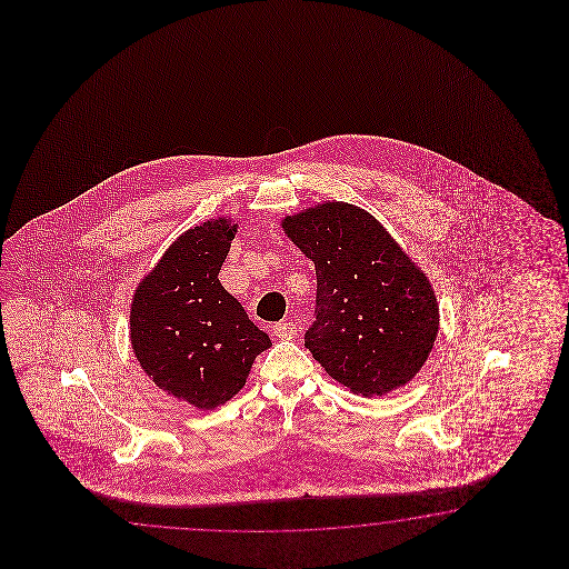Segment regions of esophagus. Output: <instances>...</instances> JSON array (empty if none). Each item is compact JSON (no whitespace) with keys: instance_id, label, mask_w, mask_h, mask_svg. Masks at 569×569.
Returning <instances> with one entry per match:
<instances>
[{"instance_id":"1","label":"esophagus","mask_w":569,"mask_h":569,"mask_svg":"<svg viewBox=\"0 0 569 569\" xmlns=\"http://www.w3.org/2000/svg\"><path fill=\"white\" fill-rule=\"evenodd\" d=\"M297 333H299V327L297 323H292V321H280L274 326V336L280 339H292L297 338Z\"/></svg>"}]
</instances>
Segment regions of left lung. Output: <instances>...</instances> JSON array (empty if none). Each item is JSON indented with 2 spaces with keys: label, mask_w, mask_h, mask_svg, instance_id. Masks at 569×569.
I'll use <instances>...</instances> for the list:
<instances>
[{
  "label": "left lung",
  "mask_w": 569,
  "mask_h": 569,
  "mask_svg": "<svg viewBox=\"0 0 569 569\" xmlns=\"http://www.w3.org/2000/svg\"><path fill=\"white\" fill-rule=\"evenodd\" d=\"M317 274L305 348L339 385L382 397L421 370L439 329L436 295L411 258L360 207L326 203L282 221Z\"/></svg>",
  "instance_id": "left-lung-1"
}]
</instances>
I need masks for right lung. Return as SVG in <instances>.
<instances>
[{
	"mask_svg": "<svg viewBox=\"0 0 569 569\" xmlns=\"http://www.w3.org/2000/svg\"><path fill=\"white\" fill-rule=\"evenodd\" d=\"M238 226L207 221L182 233L133 295L130 338L157 387L216 409L246 385L272 343L219 282Z\"/></svg>",
	"mask_w": 569,
	"mask_h": 569,
	"instance_id": "right-lung-1",
	"label": "right lung"
}]
</instances>
